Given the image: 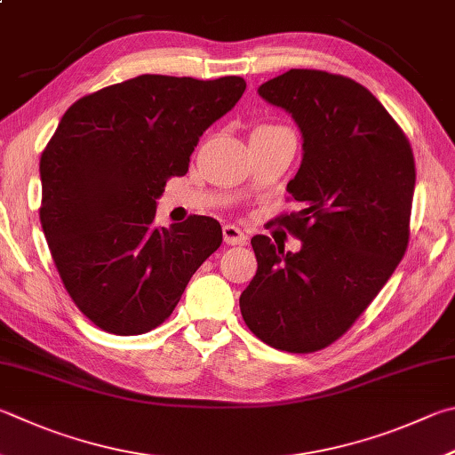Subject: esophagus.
<instances>
[{"instance_id": "34e87169", "label": "esophagus", "mask_w": 455, "mask_h": 455, "mask_svg": "<svg viewBox=\"0 0 455 455\" xmlns=\"http://www.w3.org/2000/svg\"><path fill=\"white\" fill-rule=\"evenodd\" d=\"M222 236H225V243L228 246H236V244H244L246 243V235L241 228L235 225H225L222 227Z\"/></svg>"}]
</instances>
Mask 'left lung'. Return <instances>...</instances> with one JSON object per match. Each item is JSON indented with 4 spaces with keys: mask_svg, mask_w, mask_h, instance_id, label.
Returning a JSON list of instances; mask_svg holds the SVG:
<instances>
[{
    "mask_svg": "<svg viewBox=\"0 0 455 455\" xmlns=\"http://www.w3.org/2000/svg\"><path fill=\"white\" fill-rule=\"evenodd\" d=\"M259 95L302 133L300 169L286 187L302 209L278 219L302 246L284 252L252 236L259 268L238 302L262 342L316 352L356 322L406 252L414 153L384 105L348 77L291 69Z\"/></svg>",
    "mask_w": 455,
    "mask_h": 455,
    "instance_id": "8db88e82",
    "label": "left lung"
}]
</instances>
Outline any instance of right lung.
Masks as SVG:
<instances>
[{"label":"right lung","mask_w":455,"mask_h":455,"mask_svg":"<svg viewBox=\"0 0 455 455\" xmlns=\"http://www.w3.org/2000/svg\"><path fill=\"white\" fill-rule=\"evenodd\" d=\"M243 77L139 76L73 103L41 153L39 219L73 302L105 332L145 334L171 316L219 249V220L153 225L167 179L243 97Z\"/></svg>","instance_id":"1"}]
</instances>
